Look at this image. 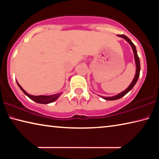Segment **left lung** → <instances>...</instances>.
<instances>
[{"instance_id": "8db88e82", "label": "left lung", "mask_w": 159, "mask_h": 159, "mask_svg": "<svg viewBox=\"0 0 159 159\" xmlns=\"http://www.w3.org/2000/svg\"><path fill=\"white\" fill-rule=\"evenodd\" d=\"M117 36L122 37V38H124L126 40V41H127L128 43H129L131 45V47H132V48L133 52H134V60H135V64H136V74H135L134 79H133V80H132V82L131 83L130 85H129V87H128L126 90H125L124 91H122V93H119V94H117V95H115V96H112V97H103V96H101L103 98V99H105L106 100H115L120 99V98H122L123 96H124V95L127 94L128 92H129L130 90L132 89V88L134 86L136 83H137L139 77V74H140L139 58V57H138L137 52V49H136L135 45L133 44V42L131 41V40L129 38H128L127 36H125V35H124V34H118Z\"/></svg>"}]
</instances>
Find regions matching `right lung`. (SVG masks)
<instances>
[{
	"label": "right lung",
	"instance_id": "add662e5",
	"mask_svg": "<svg viewBox=\"0 0 159 159\" xmlns=\"http://www.w3.org/2000/svg\"><path fill=\"white\" fill-rule=\"evenodd\" d=\"M17 84L20 87V89L22 90V91L23 92L27 97L33 100V101L37 103H40V104H49V103L53 102L59 97L60 95H61V93H57V94L51 95H32L28 94V93L25 91V90L20 86V85L17 83Z\"/></svg>",
	"mask_w": 159,
	"mask_h": 159
}]
</instances>
